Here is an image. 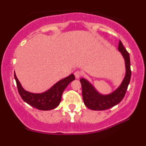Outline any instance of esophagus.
Instances as JSON below:
<instances>
[{
    "instance_id": "esophagus-1",
    "label": "esophagus",
    "mask_w": 146,
    "mask_h": 146,
    "mask_svg": "<svg viewBox=\"0 0 146 146\" xmlns=\"http://www.w3.org/2000/svg\"><path fill=\"white\" fill-rule=\"evenodd\" d=\"M74 75L75 76V78L79 79L82 75V72L81 71H75Z\"/></svg>"
}]
</instances>
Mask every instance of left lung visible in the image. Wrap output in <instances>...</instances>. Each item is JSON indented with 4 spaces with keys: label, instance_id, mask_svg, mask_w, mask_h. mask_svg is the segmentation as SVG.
<instances>
[{
    "label": "left lung",
    "instance_id": "obj_1",
    "mask_svg": "<svg viewBox=\"0 0 146 146\" xmlns=\"http://www.w3.org/2000/svg\"><path fill=\"white\" fill-rule=\"evenodd\" d=\"M118 50L122 53L125 60L126 75L122 84L114 92L110 94L103 95L98 92L84 78L80 79L84 103L88 108L96 111L108 110L118 104L125 96L131 76L130 56L129 52L126 50L120 41H119Z\"/></svg>",
    "mask_w": 146,
    "mask_h": 146
}]
</instances>
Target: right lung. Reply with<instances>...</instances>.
I'll return each instance as SVG.
<instances>
[{"instance_id":"right-lung-1","label":"right lung","mask_w":146,"mask_h":146,"mask_svg":"<svg viewBox=\"0 0 146 146\" xmlns=\"http://www.w3.org/2000/svg\"><path fill=\"white\" fill-rule=\"evenodd\" d=\"M14 78L16 81L17 90L22 99L31 106L44 111L52 110L58 106L64 90L68 84L75 80L74 75L71 74L69 76L58 82L48 90L40 94H36L24 90L17 80L15 73Z\"/></svg>"}]
</instances>
